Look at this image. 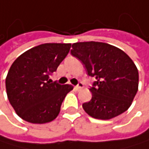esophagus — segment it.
Instances as JSON below:
<instances>
[{
	"label": "esophagus",
	"instance_id": "1",
	"mask_svg": "<svg viewBox=\"0 0 149 149\" xmlns=\"http://www.w3.org/2000/svg\"><path fill=\"white\" fill-rule=\"evenodd\" d=\"M84 87V85H83V83H81V82H79L76 86H75V89L77 90V91H79L80 89H82Z\"/></svg>",
	"mask_w": 149,
	"mask_h": 149
}]
</instances>
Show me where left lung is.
Here are the masks:
<instances>
[{
	"mask_svg": "<svg viewBox=\"0 0 149 149\" xmlns=\"http://www.w3.org/2000/svg\"><path fill=\"white\" fill-rule=\"evenodd\" d=\"M70 53L83 63L88 75L96 79L90 88L92 99L82 105L90 116L108 120L130 108L139 86V72L128 55L96 41L74 43Z\"/></svg>",
	"mask_w": 149,
	"mask_h": 149,
	"instance_id": "obj_1",
	"label": "left lung"
}]
</instances>
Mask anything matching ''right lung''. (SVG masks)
<instances>
[{"label":"right lung","instance_id":"obj_1","mask_svg":"<svg viewBox=\"0 0 149 149\" xmlns=\"http://www.w3.org/2000/svg\"><path fill=\"white\" fill-rule=\"evenodd\" d=\"M70 43H45L19 56L6 78L8 99L20 118L31 124H46L58 116L70 85L51 83L49 75L66 57Z\"/></svg>","mask_w":149,"mask_h":149}]
</instances>
